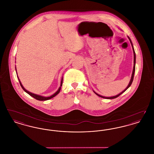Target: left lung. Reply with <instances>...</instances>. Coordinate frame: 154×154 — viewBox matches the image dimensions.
Here are the masks:
<instances>
[{"label":"left lung","mask_w":154,"mask_h":154,"mask_svg":"<svg viewBox=\"0 0 154 154\" xmlns=\"http://www.w3.org/2000/svg\"><path fill=\"white\" fill-rule=\"evenodd\" d=\"M128 38L129 39V40H130V42H131V44H132V48H133V54H134V66H133V72H132V77H131V81H130V82H129V84H128V87L126 88V89H125L124 91H123L122 92H121L120 94H119L117 95L114 96H111V97H104V96H103L97 94V93H96L94 91V93L96 95H97L99 96V97H102V98H104V99H115V98H116V97H118L119 96L121 95L122 94H123V93L125 91H126V90L128 88H129V87H130V86H131V84H132V82H133V78H134V72H135V64H136V54H135L134 50V48H133V44H132V41H131V38H129V37L128 36Z\"/></svg>","instance_id":"1"}]
</instances>
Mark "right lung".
<instances>
[{"label": "right lung", "instance_id": "obj_1", "mask_svg": "<svg viewBox=\"0 0 154 154\" xmlns=\"http://www.w3.org/2000/svg\"><path fill=\"white\" fill-rule=\"evenodd\" d=\"M16 69V68H15ZM17 77H18V76H17ZM18 80H19V82H20V85H21V87H22V89L24 90V91L25 92H26L28 94H29L30 96H31L32 97H34L35 99H36L37 100H40V101H43V100H49V99H51L52 97H55V96L57 95L59 93V92H60V89H61V87H62V82H63V77H62V81H61V83H60V87L59 88L58 90L54 94H53L52 95L50 96H49V97H44V96H42L40 95H36V94H33V93H31V92H30L29 91H28L27 90H26L25 88L23 87V85H22V84H21V81L20 80V79H19V78L18 77Z\"/></svg>", "mask_w": 154, "mask_h": 154}]
</instances>
